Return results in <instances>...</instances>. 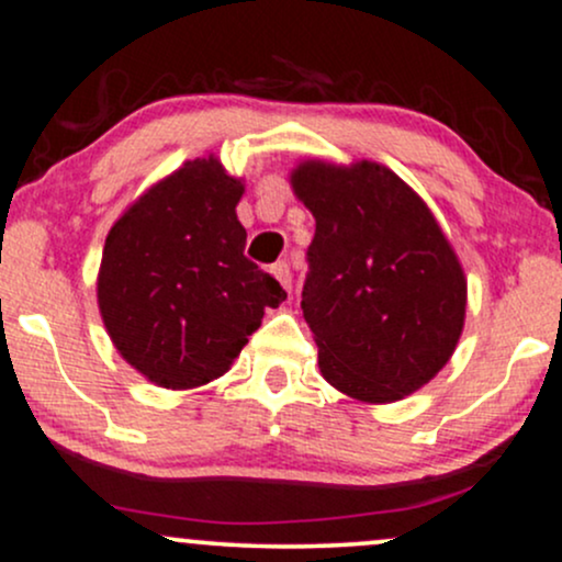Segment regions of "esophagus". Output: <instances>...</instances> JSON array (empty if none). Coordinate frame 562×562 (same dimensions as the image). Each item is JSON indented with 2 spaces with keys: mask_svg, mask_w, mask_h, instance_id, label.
I'll return each mask as SVG.
<instances>
[{
  "mask_svg": "<svg viewBox=\"0 0 562 562\" xmlns=\"http://www.w3.org/2000/svg\"><path fill=\"white\" fill-rule=\"evenodd\" d=\"M272 272H274L277 280H280V285L290 290V282H293V280H290V263L288 261H277L272 267Z\"/></svg>",
  "mask_w": 562,
  "mask_h": 562,
  "instance_id": "34e87169",
  "label": "esophagus"
}]
</instances>
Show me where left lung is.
Returning <instances> with one entry per match:
<instances>
[{
  "label": "left lung",
  "mask_w": 562,
  "mask_h": 562,
  "mask_svg": "<svg viewBox=\"0 0 562 562\" xmlns=\"http://www.w3.org/2000/svg\"><path fill=\"white\" fill-rule=\"evenodd\" d=\"M293 190L317 218L301 308L330 385L385 404L449 362L465 322V274L434 214L385 166L308 160Z\"/></svg>",
  "instance_id": "obj_1"
}]
</instances>
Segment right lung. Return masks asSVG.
I'll use <instances>...</instances> for the list:
<instances>
[{
    "instance_id": "right-lung-1",
    "label": "right lung",
    "mask_w": 562,
    "mask_h": 562,
    "mask_svg": "<svg viewBox=\"0 0 562 562\" xmlns=\"http://www.w3.org/2000/svg\"><path fill=\"white\" fill-rule=\"evenodd\" d=\"M240 195L243 184L216 158L192 160L145 192L105 240L102 319L121 357L164 389L224 375L263 308L288 299L245 256Z\"/></svg>"
}]
</instances>
